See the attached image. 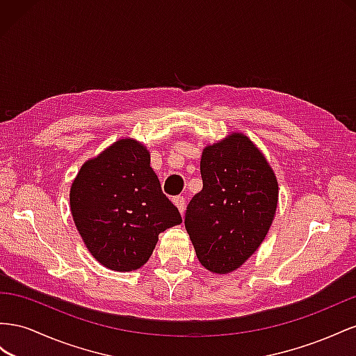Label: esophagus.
<instances>
[{
	"mask_svg": "<svg viewBox=\"0 0 356 356\" xmlns=\"http://www.w3.org/2000/svg\"><path fill=\"white\" fill-rule=\"evenodd\" d=\"M172 202H175V206L179 209V211L184 215L185 213V207H186V201L184 197H176L175 200H172Z\"/></svg>",
	"mask_w": 356,
	"mask_h": 356,
	"instance_id": "obj_1",
	"label": "esophagus"
}]
</instances>
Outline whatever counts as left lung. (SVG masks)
I'll list each match as a JSON object with an SVG mask.
<instances>
[{"label":"left lung","mask_w":356,"mask_h":356,"mask_svg":"<svg viewBox=\"0 0 356 356\" xmlns=\"http://www.w3.org/2000/svg\"><path fill=\"white\" fill-rule=\"evenodd\" d=\"M200 168L202 189L189 202L185 227L201 266L228 274L267 237L279 184L267 158L241 133L207 145Z\"/></svg>","instance_id":"obj_1"}]
</instances>
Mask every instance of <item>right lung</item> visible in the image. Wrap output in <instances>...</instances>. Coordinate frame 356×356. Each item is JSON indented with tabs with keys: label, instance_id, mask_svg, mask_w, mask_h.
Listing matches in <instances>:
<instances>
[{
	"label": "right lung",
	"instance_id": "add662e5",
	"mask_svg": "<svg viewBox=\"0 0 356 356\" xmlns=\"http://www.w3.org/2000/svg\"><path fill=\"white\" fill-rule=\"evenodd\" d=\"M70 209L90 255L113 271L143 267L161 232L181 223L147 147L129 137L85 161L70 188Z\"/></svg>",
	"mask_w": 356,
	"mask_h": 356
}]
</instances>
